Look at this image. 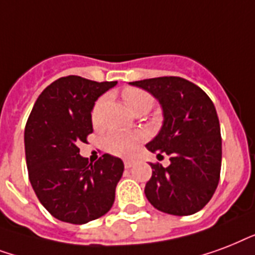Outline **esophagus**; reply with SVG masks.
I'll list each match as a JSON object with an SVG mask.
<instances>
[{"instance_id":"1","label":"esophagus","mask_w":255,"mask_h":255,"mask_svg":"<svg viewBox=\"0 0 255 255\" xmlns=\"http://www.w3.org/2000/svg\"><path fill=\"white\" fill-rule=\"evenodd\" d=\"M124 165H125L126 169H130V167H133L134 165H135V162H134V161H129V159H126L125 162H124Z\"/></svg>"}]
</instances>
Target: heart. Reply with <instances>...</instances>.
I'll list each match as a JSON object with an SVG mask.
<instances>
[{
  "label": "heart",
  "mask_w": 255,
  "mask_h": 255,
  "mask_svg": "<svg viewBox=\"0 0 255 255\" xmlns=\"http://www.w3.org/2000/svg\"><path fill=\"white\" fill-rule=\"evenodd\" d=\"M122 98L125 101L126 106L131 113L142 112L146 113L153 106V97L146 90L138 88H128L122 92ZM105 102V97H101L96 101L92 110V121L94 125L100 124V113L102 105ZM143 133L141 131H116L109 134L105 139V146L109 153L120 157H130L133 154L137 146L143 141Z\"/></svg>",
  "instance_id": "1"
}]
</instances>
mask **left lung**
Wrapping results in <instances>:
<instances>
[{
    "label": "left lung",
    "mask_w": 255,
    "mask_h": 255,
    "mask_svg": "<svg viewBox=\"0 0 255 255\" xmlns=\"http://www.w3.org/2000/svg\"><path fill=\"white\" fill-rule=\"evenodd\" d=\"M151 93L163 110L158 135L146 145L170 165L150 163L146 198L159 212L190 216L212 199L221 174L222 138L213 101L202 89L181 77H157L130 82Z\"/></svg>",
    "instance_id": "left-lung-1"
}]
</instances>
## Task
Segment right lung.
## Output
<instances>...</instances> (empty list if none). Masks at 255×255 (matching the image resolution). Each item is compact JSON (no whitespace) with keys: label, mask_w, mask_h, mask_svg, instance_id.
<instances>
[{"label":"right lung","mask_w":255,"mask_h":255,"mask_svg":"<svg viewBox=\"0 0 255 255\" xmlns=\"http://www.w3.org/2000/svg\"><path fill=\"white\" fill-rule=\"evenodd\" d=\"M117 81L61 77L35 101L25 126L29 179L37 198L54 218L82 225L109 212L124 162L104 154L89 163L78 145L93 133L92 109Z\"/></svg>","instance_id":"obj_1"}]
</instances>
